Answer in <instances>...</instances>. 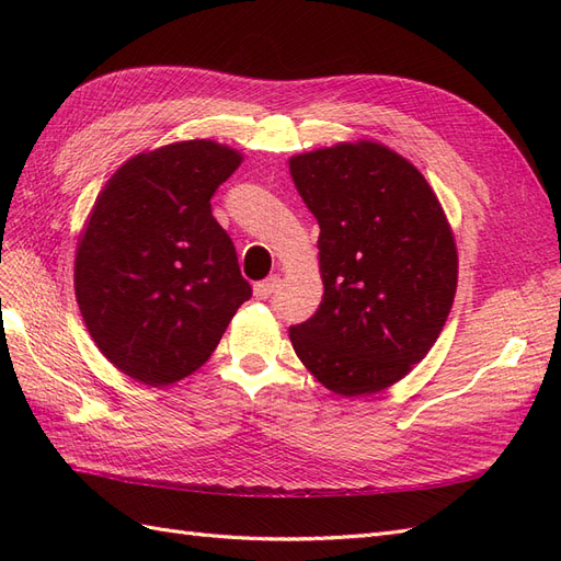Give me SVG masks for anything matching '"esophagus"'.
Returning a JSON list of instances; mask_svg holds the SVG:
<instances>
[{
    "instance_id": "34e87169",
    "label": "esophagus",
    "mask_w": 561,
    "mask_h": 561,
    "mask_svg": "<svg viewBox=\"0 0 561 561\" xmlns=\"http://www.w3.org/2000/svg\"><path fill=\"white\" fill-rule=\"evenodd\" d=\"M278 283H280L278 276H271V278L262 280V283H257V285H254V297H257V299L271 297V295H274L276 287H278Z\"/></svg>"
}]
</instances>
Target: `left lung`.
<instances>
[{
    "instance_id": "obj_1",
    "label": "left lung",
    "mask_w": 561,
    "mask_h": 561,
    "mask_svg": "<svg viewBox=\"0 0 561 561\" xmlns=\"http://www.w3.org/2000/svg\"><path fill=\"white\" fill-rule=\"evenodd\" d=\"M290 173L318 219L325 285L316 316L290 328L293 348L332 393H379L445 328L458 280L449 219L419 168L375 140L304 151Z\"/></svg>"
}]
</instances>
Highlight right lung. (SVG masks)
<instances>
[{
    "label": "right lung",
    "instance_id": "obj_1",
    "mask_svg": "<svg viewBox=\"0 0 561 561\" xmlns=\"http://www.w3.org/2000/svg\"><path fill=\"white\" fill-rule=\"evenodd\" d=\"M243 154L182 140L130 157L100 190L75 257V293L100 353L126 377H190L250 299L229 233L210 210Z\"/></svg>",
    "mask_w": 561,
    "mask_h": 561
}]
</instances>
